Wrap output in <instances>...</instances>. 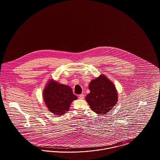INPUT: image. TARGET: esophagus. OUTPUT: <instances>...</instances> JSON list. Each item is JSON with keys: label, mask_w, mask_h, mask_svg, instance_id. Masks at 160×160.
Segmentation results:
<instances>
[{"label": "esophagus", "mask_w": 160, "mask_h": 160, "mask_svg": "<svg viewBox=\"0 0 160 160\" xmlns=\"http://www.w3.org/2000/svg\"><path fill=\"white\" fill-rule=\"evenodd\" d=\"M78 98H79L80 99H84V95L83 94H80V95H79Z\"/></svg>", "instance_id": "esophagus-1"}]
</instances>
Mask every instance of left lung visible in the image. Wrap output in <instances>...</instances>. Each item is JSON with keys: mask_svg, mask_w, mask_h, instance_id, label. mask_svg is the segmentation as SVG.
Masks as SVG:
<instances>
[{"mask_svg": "<svg viewBox=\"0 0 160 160\" xmlns=\"http://www.w3.org/2000/svg\"><path fill=\"white\" fill-rule=\"evenodd\" d=\"M89 89L91 92L85 98L92 110L97 114H107L118 101L114 84L103 74L92 80Z\"/></svg>", "mask_w": 160, "mask_h": 160, "instance_id": "left-lung-1", "label": "left lung"}]
</instances>
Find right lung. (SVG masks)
<instances>
[{
	"label": "right lung",
	"instance_id": "add662e5",
	"mask_svg": "<svg viewBox=\"0 0 160 160\" xmlns=\"http://www.w3.org/2000/svg\"><path fill=\"white\" fill-rule=\"evenodd\" d=\"M43 92V97L49 111L62 115L68 111L71 103L77 98L72 89L65 84L50 80Z\"/></svg>",
	"mask_w": 160,
	"mask_h": 160
}]
</instances>
